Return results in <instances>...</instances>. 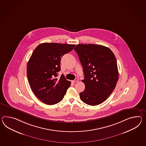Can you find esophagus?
<instances>
[{"label": "esophagus", "mask_w": 146, "mask_h": 146, "mask_svg": "<svg viewBox=\"0 0 146 146\" xmlns=\"http://www.w3.org/2000/svg\"><path fill=\"white\" fill-rule=\"evenodd\" d=\"M78 82V78H75L74 80H73V82H74V83H75V82Z\"/></svg>", "instance_id": "obj_1"}]
</instances>
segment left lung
Masks as SVG:
<instances>
[{"instance_id": "1", "label": "left lung", "mask_w": 146, "mask_h": 146, "mask_svg": "<svg viewBox=\"0 0 146 146\" xmlns=\"http://www.w3.org/2000/svg\"><path fill=\"white\" fill-rule=\"evenodd\" d=\"M81 63L85 84L80 93L83 102L96 106L112 93L119 78L115 55L107 47L96 44H78L74 48Z\"/></svg>"}]
</instances>
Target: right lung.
Masks as SVG:
<instances>
[{
    "label": "right lung",
    "instance_id": "add662e5",
    "mask_svg": "<svg viewBox=\"0 0 146 146\" xmlns=\"http://www.w3.org/2000/svg\"><path fill=\"white\" fill-rule=\"evenodd\" d=\"M75 45L55 43L39 44L33 51L27 65L29 86L36 97L45 104L53 105L63 99L71 82L62 75L60 60Z\"/></svg>",
    "mask_w": 146,
    "mask_h": 146
}]
</instances>
